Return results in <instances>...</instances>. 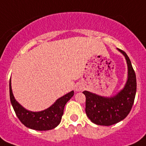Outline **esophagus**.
Segmentation results:
<instances>
[{
  "instance_id": "1",
  "label": "esophagus",
  "mask_w": 146,
  "mask_h": 146,
  "mask_svg": "<svg viewBox=\"0 0 146 146\" xmlns=\"http://www.w3.org/2000/svg\"><path fill=\"white\" fill-rule=\"evenodd\" d=\"M84 88V86L83 85H82L81 83H78L76 85V87H75V89L76 92H81L82 91Z\"/></svg>"
}]
</instances>
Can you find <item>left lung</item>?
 <instances>
[{
  "label": "left lung",
  "mask_w": 146,
  "mask_h": 146,
  "mask_svg": "<svg viewBox=\"0 0 146 146\" xmlns=\"http://www.w3.org/2000/svg\"><path fill=\"white\" fill-rule=\"evenodd\" d=\"M125 57L127 64V80L124 88L115 96L111 98L102 97L85 91V112L90 120L94 124L110 126L126 118L134 102L137 92L136 73L127 54L118 48Z\"/></svg>",
  "instance_id": "1"
}]
</instances>
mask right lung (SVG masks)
<instances>
[{
	"mask_svg": "<svg viewBox=\"0 0 146 146\" xmlns=\"http://www.w3.org/2000/svg\"><path fill=\"white\" fill-rule=\"evenodd\" d=\"M73 94L74 92L72 91L58 99L48 109L40 112H31L25 110L15 100L12 92L11 80L9 81V98L16 116L25 126L36 131H49L56 127L61 122L65 104Z\"/></svg>",
	"mask_w": 146,
	"mask_h": 146,
	"instance_id": "obj_1",
	"label": "right lung"
}]
</instances>
